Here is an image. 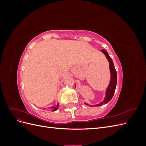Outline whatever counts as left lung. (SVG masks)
Listing matches in <instances>:
<instances>
[{
    "mask_svg": "<svg viewBox=\"0 0 146 146\" xmlns=\"http://www.w3.org/2000/svg\"><path fill=\"white\" fill-rule=\"evenodd\" d=\"M101 52H102L103 54H105L106 58H107L108 62H109L110 74H111V78H110L109 85L108 86L107 90H106L105 97L104 100L102 102H101L99 104L93 105V107H99V106H101V105L106 104L108 102H109L111 100V99L113 98L114 91H115V90H116V84H117L116 70L115 69V68H114L113 60L111 58H110V56H109L108 52L107 51L105 50H101ZM85 104L88 106H90V107H91V106L92 107V105H89L86 103H85Z\"/></svg>",
    "mask_w": 146,
    "mask_h": 146,
    "instance_id": "1",
    "label": "left lung"
}]
</instances>
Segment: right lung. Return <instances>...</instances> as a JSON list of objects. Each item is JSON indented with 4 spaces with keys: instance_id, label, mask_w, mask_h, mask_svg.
<instances>
[{
    "instance_id": "add662e5",
    "label": "right lung",
    "mask_w": 146,
    "mask_h": 146,
    "mask_svg": "<svg viewBox=\"0 0 146 146\" xmlns=\"http://www.w3.org/2000/svg\"><path fill=\"white\" fill-rule=\"evenodd\" d=\"M58 107H59V104H57L56 107H51L50 108L52 109V111H56V110L58 108Z\"/></svg>"
}]
</instances>
